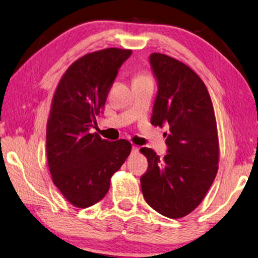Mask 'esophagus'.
Listing matches in <instances>:
<instances>
[{"label":"esophagus","mask_w":258,"mask_h":258,"mask_svg":"<svg viewBox=\"0 0 258 258\" xmlns=\"http://www.w3.org/2000/svg\"><path fill=\"white\" fill-rule=\"evenodd\" d=\"M139 153V148L137 146H132V154H138Z\"/></svg>","instance_id":"1"}]
</instances>
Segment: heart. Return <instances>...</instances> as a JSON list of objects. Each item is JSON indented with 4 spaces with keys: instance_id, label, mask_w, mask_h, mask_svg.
Returning a JSON list of instances; mask_svg holds the SVG:
<instances>
[{
    "instance_id": "1",
    "label": "heart",
    "mask_w": 258,
    "mask_h": 258,
    "mask_svg": "<svg viewBox=\"0 0 258 258\" xmlns=\"http://www.w3.org/2000/svg\"><path fill=\"white\" fill-rule=\"evenodd\" d=\"M146 78H149V77L146 76V75H139V76L136 77V79H146Z\"/></svg>"
}]
</instances>
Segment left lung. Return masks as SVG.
<instances>
[{
	"mask_svg": "<svg viewBox=\"0 0 258 258\" xmlns=\"http://www.w3.org/2000/svg\"><path fill=\"white\" fill-rule=\"evenodd\" d=\"M150 64L158 81L150 122L170 125L169 149L163 158L153 149H140L148 161L141 190L154 210L178 219L202 202L217 174V122L209 92L189 67L158 52L150 55Z\"/></svg>",
	"mask_w": 258,
	"mask_h": 258,
	"instance_id": "left-lung-1",
	"label": "left lung"
}]
</instances>
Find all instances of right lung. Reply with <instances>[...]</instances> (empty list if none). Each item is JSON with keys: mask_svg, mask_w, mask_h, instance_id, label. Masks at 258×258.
I'll return each instance as SVG.
<instances>
[{"mask_svg": "<svg viewBox=\"0 0 258 258\" xmlns=\"http://www.w3.org/2000/svg\"><path fill=\"white\" fill-rule=\"evenodd\" d=\"M130 49L107 48L73 62L60 78L47 121V159L55 186L72 206L101 201L110 179L132 150L127 140L108 141L88 130L104 108Z\"/></svg>", "mask_w": 258, "mask_h": 258, "instance_id": "right-lung-1", "label": "right lung"}]
</instances>
